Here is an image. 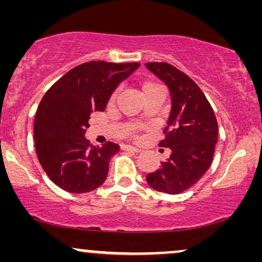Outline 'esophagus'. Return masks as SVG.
<instances>
[{
  "label": "esophagus",
  "instance_id": "34e87169",
  "mask_svg": "<svg viewBox=\"0 0 262 262\" xmlns=\"http://www.w3.org/2000/svg\"><path fill=\"white\" fill-rule=\"evenodd\" d=\"M124 150H126V151H131V152H141L142 150L138 149V148H135V146H130V145H125L123 146Z\"/></svg>",
  "mask_w": 262,
  "mask_h": 262
}]
</instances>
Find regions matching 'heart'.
<instances>
[{"label":"heart","mask_w":262,"mask_h":262,"mask_svg":"<svg viewBox=\"0 0 262 262\" xmlns=\"http://www.w3.org/2000/svg\"><path fill=\"white\" fill-rule=\"evenodd\" d=\"M160 85L159 84H156V83H154V82H144V83H142V92H143V94H144L145 92H148V91H150V89H154V88H159ZM117 91L113 93L112 95H111V98H110V102L111 103H113L114 101H116V98H117Z\"/></svg>","instance_id":"1"}]
</instances>
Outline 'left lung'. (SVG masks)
<instances>
[{"instance_id":"left-lung-1","label":"left lung","mask_w":262,"mask_h":262,"mask_svg":"<svg viewBox=\"0 0 262 262\" xmlns=\"http://www.w3.org/2000/svg\"><path fill=\"white\" fill-rule=\"evenodd\" d=\"M145 67L167 84L171 108L160 146L171 154L161 168L146 175L150 187L168 194L185 192L206 173L212 162L218 125L212 107L198 84L177 68L163 62Z\"/></svg>"}]
</instances>
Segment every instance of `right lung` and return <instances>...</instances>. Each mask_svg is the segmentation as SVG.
Returning <instances> with one entry per match:
<instances>
[{
    "mask_svg": "<svg viewBox=\"0 0 262 262\" xmlns=\"http://www.w3.org/2000/svg\"><path fill=\"white\" fill-rule=\"evenodd\" d=\"M139 63L93 60L75 67L42 96L34 118L35 151L53 184L70 193L98 188L108 174L111 157L119 145L92 146L84 134L94 111H105L120 82Z\"/></svg>",
    "mask_w": 262,
    "mask_h": 262,
    "instance_id": "obj_1",
    "label": "right lung"
}]
</instances>
